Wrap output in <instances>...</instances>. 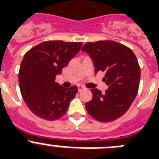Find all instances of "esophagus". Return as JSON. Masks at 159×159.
<instances>
[{
	"label": "esophagus",
	"mask_w": 159,
	"mask_h": 159,
	"mask_svg": "<svg viewBox=\"0 0 159 159\" xmlns=\"http://www.w3.org/2000/svg\"><path fill=\"white\" fill-rule=\"evenodd\" d=\"M85 89V88H84V86H81V85H78V92H81L83 91V90Z\"/></svg>",
	"instance_id": "34e87169"
}]
</instances>
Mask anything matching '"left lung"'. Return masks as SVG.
<instances>
[{
	"instance_id": "8db88e82",
	"label": "left lung",
	"mask_w": 159,
	"mask_h": 159,
	"mask_svg": "<svg viewBox=\"0 0 159 159\" xmlns=\"http://www.w3.org/2000/svg\"><path fill=\"white\" fill-rule=\"evenodd\" d=\"M94 64L95 74L104 72L108 85L104 93L91 89L93 99L85 103L88 113L102 122L115 121L126 113L139 89L140 67L133 52L113 41L88 42L81 48Z\"/></svg>"
}]
</instances>
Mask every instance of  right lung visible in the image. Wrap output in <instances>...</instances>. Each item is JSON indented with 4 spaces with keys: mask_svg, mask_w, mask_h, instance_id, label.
<instances>
[{
    "mask_svg": "<svg viewBox=\"0 0 159 159\" xmlns=\"http://www.w3.org/2000/svg\"><path fill=\"white\" fill-rule=\"evenodd\" d=\"M81 45V42L48 41L24 55L19 72V88L25 103L36 116L54 121L66 114L78 87L63 88L55 80Z\"/></svg>",
    "mask_w": 159,
    "mask_h": 159,
    "instance_id": "obj_1",
    "label": "right lung"
}]
</instances>
